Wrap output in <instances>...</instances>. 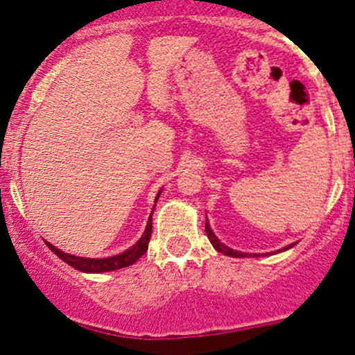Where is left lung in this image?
<instances>
[{"mask_svg": "<svg viewBox=\"0 0 355 355\" xmlns=\"http://www.w3.org/2000/svg\"><path fill=\"white\" fill-rule=\"evenodd\" d=\"M205 232H207V237L210 239V243H212V246L216 248L217 251H219V252H222V254L231 256V258H249V256H252V254H248V252H239V251H234V249H231V248L225 246V244H222L220 241L217 239V237H216V234H214V232H212V229H210L209 222H205ZM293 246H295V244H290V246L283 248V251H285V249L293 248ZM254 256H258V254H254Z\"/></svg>", "mask_w": 355, "mask_h": 355, "instance_id": "8db88e82", "label": "left lung"}]
</instances>
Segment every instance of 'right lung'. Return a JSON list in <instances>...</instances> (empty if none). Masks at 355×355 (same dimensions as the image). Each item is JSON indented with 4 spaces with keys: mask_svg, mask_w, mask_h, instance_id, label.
<instances>
[{
    "mask_svg": "<svg viewBox=\"0 0 355 355\" xmlns=\"http://www.w3.org/2000/svg\"><path fill=\"white\" fill-rule=\"evenodd\" d=\"M158 197L159 193L157 196V200ZM150 239H151V216L150 219H148L145 234L141 236V239H139L133 248L126 249L124 252L112 256V258H103V259L79 258V256H72V254H67V252H62L60 249H57L55 246H52V244L49 243H46V246L52 249V252H55L58 258L65 261V263L70 264L72 268H76V270L84 271V272H106V271L121 270V268H126V266H131V264H135L136 261L141 258V256L148 251V243H150Z\"/></svg>",
    "mask_w": 355,
    "mask_h": 355,
    "instance_id": "obj_1",
    "label": "right lung"
}]
</instances>
